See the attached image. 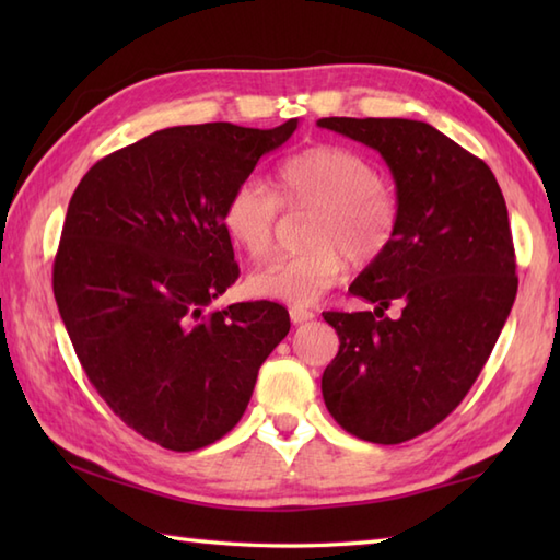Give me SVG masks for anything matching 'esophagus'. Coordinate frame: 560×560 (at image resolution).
<instances>
[{"mask_svg": "<svg viewBox=\"0 0 560 560\" xmlns=\"http://www.w3.org/2000/svg\"><path fill=\"white\" fill-rule=\"evenodd\" d=\"M315 317L313 311H305V307H291V319L293 325H303V323H311Z\"/></svg>", "mask_w": 560, "mask_h": 560, "instance_id": "1", "label": "esophagus"}]
</instances>
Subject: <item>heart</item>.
I'll list each match as a JSON object with an SVG mask.
<instances>
[{
    "instance_id": "heart-1",
    "label": "heart",
    "mask_w": 560,
    "mask_h": 560,
    "mask_svg": "<svg viewBox=\"0 0 560 560\" xmlns=\"http://www.w3.org/2000/svg\"><path fill=\"white\" fill-rule=\"evenodd\" d=\"M281 207L311 211L299 255L269 261L249 273L247 289L259 299L313 305L347 273L349 259L373 265L392 247L399 229V199L359 151L313 144L283 159L271 187L237 185L223 205V231L249 257L265 259L277 245Z\"/></svg>"
}]
</instances>
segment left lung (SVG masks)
I'll return each instance as SVG.
<instances>
[{"mask_svg": "<svg viewBox=\"0 0 560 560\" xmlns=\"http://www.w3.org/2000/svg\"><path fill=\"white\" fill-rule=\"evenodd\" d=\"M380 151L397 183L399 229L351 293L371 313H323L339 335L323 397L368 443L397 445L445 419L489 361L517 295L515 247L495 175L435 127L401 117H323ZM402 315L384 317L394 302Z\"/></svg>", "mask_w": 560, "mask_h": 560, "instance_id": "8db88e82", "label": "left lung"}]
</instances>
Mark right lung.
Listing matches in <instances>:
<instances>
[{
    "label": "right lung",
    "mask_w": 560,
    "mask_h": 560,
    "mask_svg": "<svg viewBox=\"0 0 560 560\" xmlns=\"http://www.w3.org/2000/svg\"><path fill=\"white\" fill-rule=\"evenodd\" d=\"M295 127L161 129L101 159L71 195L52 265L59 315L105 404L165 450L229 433L289 335L279 303H209L241 273L225 199Z\"/></svg>",
    "instance_id": "obj_1"
}]
</instances>
